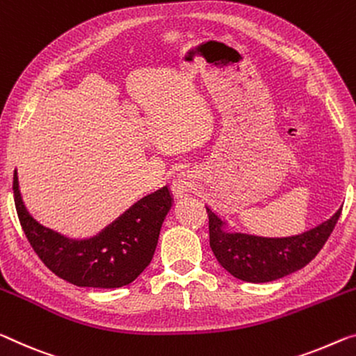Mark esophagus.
Wrapping results in <instances>:
<instances>
[{"label": "esophagus", "mask_w": 356, "mask_h": 356, "mask_svg": "<svg viewBox=\"0 0 356 356\" xmlns=\"http://www.w3.org/2000/svg\"><path fill=\"white\" fill-rule=\"evenodd\" d=\"M172 186H173L175 194H184V193H188V191H189V183L186 181V179H184L183 177L175 178Z\"/></svg>", "instance_id": "1"}]
</instances>
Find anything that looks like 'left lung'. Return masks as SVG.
<instances>
[{"mask_svg": "<svg viewBox=\"0 0 356 356\" xmlns=\"http://www.w3.org/2000/svg\"><path fill=\"white\" fill-rule=\"evenodd\" d=\"M342 207L330 220L294 237L267 238L226 232L224 222L210 209V247L220 264L235 278L250 283L277 280L302 269L318 254L341 216Z\"/></svg>", "mask_w": 356, "mask_h": 356, "instance_id": "left-lung-1", "label": "left lung"}]
</instances>
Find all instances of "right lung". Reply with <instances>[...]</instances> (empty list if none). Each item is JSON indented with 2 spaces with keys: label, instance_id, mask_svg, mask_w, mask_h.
Wrapping results in <instances>:
<instances>
[{
  "label": "right lung",
  "instance_id": "right-lung-1",
  "mask_svg": "<svg viewBox=\"0 0 356 356\" xmlns=\"http://www.w3.org/2000/svg\"><path fill=\"white\" fill-rule=\"evenodd\" d=\"M14 202L31 248L57 277L76 286L121 288L132 283L154 256L162 222L172 207L165 186L87 240H73L41 226L26 211L14 172Z\"/></svg>",
  "mask_w": 356,
  "mask_h": 356
}]
</instances>
